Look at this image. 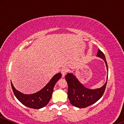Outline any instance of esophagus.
<instances>
[{"instance_id":"esophagus-1","label":"esophagus","mask_w":124,"mask_h":124,"mask_svg":"<svg viewBox=\"0 0 124 124\" xmlns=\"http://www.w3.org/2000/svg\"><path fill=\"white\" fill-rule=\"evenodd\" d=\"M68 72V70L67 68H64L62 69V70H61V73H62V78H64V77H65V75L67 74V73Z\"/></svg>"}]
</instances>
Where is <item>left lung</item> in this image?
I'll return each mask as SVG.
<instances>
[{"mask_svg":"<svg viewBox=\"0 0 124 124\" xmlns=\"http://www.w3.org/2000/svg\"><path fill=\"white\" fill-rule=\"evenodd\" d=\"M97 56L101 57L105 61L108 70L105 56L103 52L99 49ZM65 78L68 83V97L70 104L79 108L88 107L97 102L103 95L108 81L107 76V81L102 87L99 89H89L84 86L73 74L68 73L65 75Z\"/></svg>","mask_w":124,"mask_h":124,"instance_id":"obj_1","label":"left lung"}]
</instances>
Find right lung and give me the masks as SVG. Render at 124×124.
Returning a JSON list of instances; mask_svg holds the SVG:
<instances>
[{"mask_svg":"<svg viewBox=\"0 0 124 124\" xmlns=\"http://www.w3.org/2000/svg\"><path fill=\"white\" fill-rule=\"evenodd\" d=\"M62 76L61 73L56 74L42 89L34 94H23L14 88L12 82L11 83V87L16 97L23 105L30 108L40 109L46 106L49 102L52 97L54 85Z\"/></svg>","mask_w":124,"mask_h":124,"instance_id":"add662e5","label":"right lung"}]
</instances>
